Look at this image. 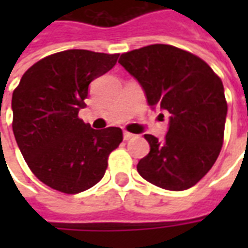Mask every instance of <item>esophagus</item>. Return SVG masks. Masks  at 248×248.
Returning a JSON list of instances; mask_svg holds the SVG:
<instances>
[{
  "instance_id": "obj_1",
  "label": "esophagus",
  "mask_w": 248,
  "mask_h": 248,
  "mask_svg": "<svg viewBox=\"0 0 248 248\" xmlns=\"http://www.w3.org/2000/svg\"><path fill=\"white\" fill-rule=\"evenodd\" d=\"M134 137H135V135H134V134H131V133H129V131H124V140H133Z\"/></svg>"
}]
</instances>
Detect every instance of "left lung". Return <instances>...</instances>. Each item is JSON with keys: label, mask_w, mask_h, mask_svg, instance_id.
Wrapping results in <instances>:
<instances>
[{"label": "left lung", "mask_w": 248, "mask_h": 248, "mask_svg": "<svg viewBox=\"0 0 248 248\" xmlns=\"http://www.w3.org/2000/svg\"><path fill=\"white\" fill-rule=\"evenodd\" d=\"M118 62L140 82L147 103L170 114L165 140L145 134L150 153L137 165L140 177L171 191L197 185L223 145L227 102L220 78L199 57L163 44L124 53Z\"/></svg>", "instance_id": "obj_1"}]
</instances>
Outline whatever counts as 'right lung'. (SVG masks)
Returning <instances> with one entry per match:
<instances>
[{"mask_svg":"<svg viewBox=\"0 0 248 248\" xmlns=\"http://www.w3.org/2000/svg\"><path fill=\"white\" fill-rule=\"evenodd\" d=\"M119 54L65 50L26 70L12 97L13 133L25 161L46 186L78 194L97 185L124 140L119 127L94 130L78 118L89 85Z\"/></svg>","mask_w":248,"mask_h":248,"instance_id":"right-lung-1","label":"right lung"}]
</instances>
